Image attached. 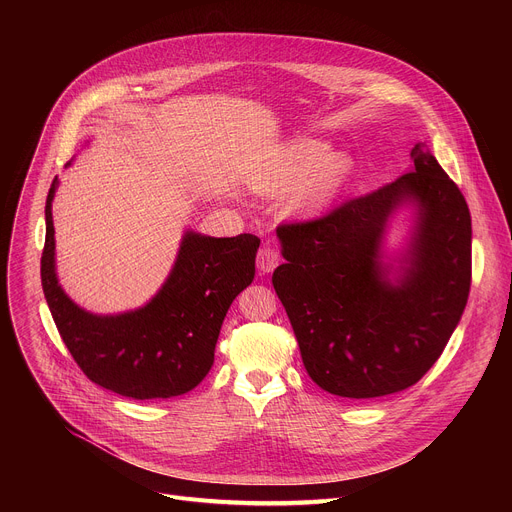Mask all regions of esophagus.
<instances>
[{"mask_svg":"<svg viewBox=\"0 0 512 512\" xmlns=\"http://www.w3.org/2000/svg\"><path fill=\"white\" fill-rule=\"evenodd\" d=\"M281 257H279V251L271 245H265L259 249L257 253V269L259 273H271L277 265H279Z\"/></svg>","mask_w":512,"mask_h":512,"instance_id":"1","label":"esophagus"}]
</instances>
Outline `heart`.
Here are the masks:
<instances>
[{
    "instance_id": "1",
    "label": "heart",
    "mask_w": 512,
    "mask_h": 512,
    "mask_svg": "<svg viewBox=\"0 0 512 512\" xmlns=\"http://www.w3.org/2000/svg\"><path fill=\"white\" fill-rule=\"evenodd\" d=\"M352 172V160L344 152H330L320 139L300 137L287 141L273 158L255 172L251 188L259 194L285 196V210L302 214L330 204L346 184Z\"/></svg>"
}]
</instances>
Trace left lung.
<instances>
[{
    "instance_id": "8db88e82",
    "label": "left lung",
    "mask_w": 512,
    "mask_h": 512,
    "mask_svg": "<svg viewBox=\"0 0 512 512\" xmlns=\"http://www.w3.org/2000/svg\"><path fill=\"white\" fill-rule=\"evenodd\" d=\"M410 212L401 242L388 235ZM273 287L312 381L346 399L415 385L444 352L468 302L472 221L427 145L407 174L318 221L277 229Z\"/></svg>"
}]
</instances>
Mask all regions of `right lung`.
Returning a JSON list of instances; mask_svg holds the SVG:
<instances>
[{"label": "right lung", "instance_id": "add662e5", "mask_svg": "<svg viewBox=\"0 0 512 512\" xmlns=\"http://www.w3.org/2000/svg\"><path fill=\"white\" fill-rule=\"evenodd\" d=\"M56 188L58 178L46 198L40 275L72 358L93 383L123 397L170 399L192 391L212 367L233 300L255 277L259 237H208L186 229L166 281L148 302L119 314H95L70 300L56 275Z\"/></svg>", "mask_w": 512, "mask_h": 512}]
</instances>
